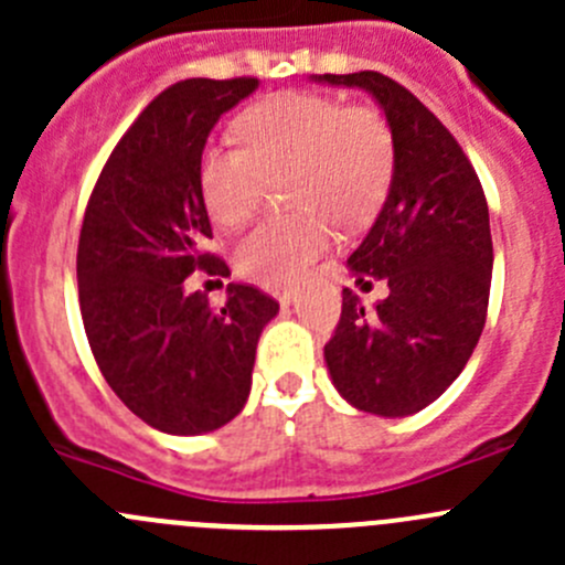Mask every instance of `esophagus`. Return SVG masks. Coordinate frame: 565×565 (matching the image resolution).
Masks as SVG:
<instances>
[{"mask_svg": "<svg viewBox=\"0 0 565 565\" xmlns=\"http://www.w3.org/2000/svg\"><path fill=\"white\" fill-rule=\"evenodd\" d=\"M273 295H276V300L281 306H289L295 300V289L287 287V284H276V287H273Z\"/></svg>", "mask_w": 565, "mask_h": 565, "instance_id": "obj_1", "label": "esophagus"}]
</instances>
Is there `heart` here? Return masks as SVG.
Returning <instances> with one entry per match:
<instances>
[{
    "label": "heart",
    "mask_w": 565,
    "mask_h": 565,
    "mask_svg": "<svg viewBox=\"0 0 565 565\" xmlns=\"http://www.w3.org/2000/svg\"><path fill=\"white\" fill-rule=\"evenodd\" d=\"M243 145L210 141L196 163L207 215L241 226L256 213L267 182L284 180L292 213L262 221L237 246V270L250 281L292 284L309 273L333 241L330 216L355 224L374 213L388 188L393 136L374 106L319 93H278L237 122Z\"/></svg>",
    "instance_id": "1"
}]
</instances>
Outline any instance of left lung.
I'll use <instances>...</instances> for the list:
<instances>
[{
	"label": "left lung",
	"instance_id": "8db88e82",
	"mask_svg": "<svg viewBox=\"0 0 565 565\" xmlns=\"http://www.w3.org/2000/svg\"><path fill=\"white\" fill-rule=\"evenodd\" d=\"M317 82L372 93L393 136L388 199L347 259L363 289L385 278L391 292L374 309L341 292L324 363L352 407L404 418L446 393L481 339L494 259L487 196L451 130L407 87L377 71Z\"/></svg>",
	"mask_w": 565,
	"mask_h": 565
}]
</instances>
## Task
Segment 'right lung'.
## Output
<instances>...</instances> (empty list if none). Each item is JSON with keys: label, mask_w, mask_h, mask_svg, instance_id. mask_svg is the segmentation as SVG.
I'll return each mask as SVG.
<instances>
[{"label": "right lung", "mask_w": 565, "mask_h": 565, "mask_svg": "<svg viewBox=\"0 0 565 565\" xmlns=\"http://www.w3.org/2000/svg\"><path fill=\"white\" fill-rule=\"evenodd\" d=\"M259 78H185L125 130L89 193L78 235V303L95 363L125 407L167 435H204L246 404L256 341L278 303L248 284L210 309L193 270L230 276L196 182L221 114Z\"/></svg>", "instance_id": "1"}]
</instances>
